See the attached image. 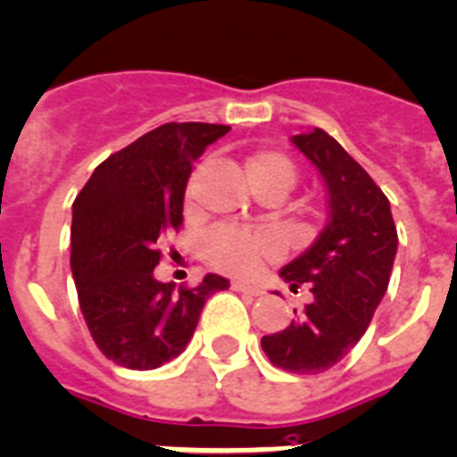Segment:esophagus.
Here are the masks:
<instances>
[{"instance_id": "obj_1", "label": "esophagus", "mask_w": 457, "mask_h": 457, "mask_svg": "<svg viewBox=\"0 0 457 457\" xmlns=\"http://www.w3.org/2000/svg\"><path fill=\"white\" fill-rule=\"evenodd\" d=\"M231 289L233 292L247 294V296H259V294H262V289L256 287V285H250V282H243V280H233Z\"/></svg>"}]
</instances>
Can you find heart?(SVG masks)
<instances>
[{
  "label": "heart",
  "instance_id": "b5f03b06",
  "mask_svg": "<svg viewBox=\"0 0 457 457\" xmlns=\"http://www.w3.org/2000/svg\"><path fill=\"white\" fill-rule=\"evenodd\" d=\"M247 175L252 187H275L285 188L287 194L296 179V168L292 158L273 149H259L247 158ZM203 256L217 270L231 275H252L262 269L263 262L275 259L280 245L269 233H252L231 228V226H214L203 237Z\"/></svg>",
  "mask_w": 457,
  "mask_h": 457
}]
</instances>
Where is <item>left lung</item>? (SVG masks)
Here are the masks:
<instances>
[{
	"label": "left lung",
	"instance_id": "1",
	"mask_svg": "<svg viewBox=\"0 0 457 457\" xmlns=\"http://www.w3.org/2000/svg\"><path fill=\"white\" fill-rule=\"evenodd\" d=\"M292 142L322 175L329 221L318 240L280 270L292 292L308 285L311 303L294 308L296 320L263 337L262 348L270 364L285 371L322 373L355 348L386 296L397 226L378 184L322 128L294 135Z\"/></svg>",
	"mask_w": 457,
	"mask_h": 457
}]
</instances>
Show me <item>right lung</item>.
Masks as SVG:
<instances>
[{"label":"right lung","instance_id":"right-lung-1","mask_svg":"<svg viewBox=\"0 0 457 457\" xmlns=\"http://www.w3.org/2000/svg\"><path fill=\"white\" fill-rule=\"evenodd\" d=\"M231 128L165 123L112 154L71 205V275L100 353L149 371L182 355L205 301L228 287L207 273L198 287L158 282V240L179 231L194 161Z\"/></svg>","mask_w":457,"mask_h":457}]
</instances>
